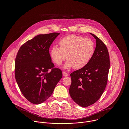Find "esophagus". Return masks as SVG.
Instances as JSON below:
<instances>
[{"label": "esophagus", "mask_w": 129, "mask_h": 129, "mask_svg": "<svg viewBox=\"0 0 129 129\" xmlns=\"http://www.w3.org/2000/svg\"><path fill=\"white\" fill-rule=\"evenodd\" d=\"M62 74H63V76H65V77H67V76H68V74L67 73L65 72H63L62 73Z\"/></svg>", "instance_id": "obj_1"}]
</instances>
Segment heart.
<instances>
[{"instance_id": "heart-1", "label": "heart", "mask_w": 129, "mask_h": 129, "mask_svg": "<svg viewBox=\"0 0 129 129\" xmlns=\"http://www.w3.org/2000/svg\"><path fill=\"white\" fill-rule=\"evenodd\" d=\"M59 45L60 47L56 45L52 47L50 55L57 65H60L67 58L66 69H80L86 66L94 55L95 48L91 40L75 35L62 38Z\"/></svg>"}]
</instances>
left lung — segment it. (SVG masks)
I'll return each instance as SVG.
<instances>
[{
  "mask_svg": "<svg viewBox=\"0 0 129 129\" xmlns=\"http://www.w3.org/2000/svg\"><path fill=\"white\" fill-rule=\"evenodd\" d=\"M94 53L88 63L72 73L70 96L75 103L86 107L96 103L104 92L110 69L109 55L105 44L98 37Z\"/></svg>",
  "mask_w": 129,
  "mask_h": 129,
  "instance_id": "obj_1",
  "label": "left lung"
}]
</instances>
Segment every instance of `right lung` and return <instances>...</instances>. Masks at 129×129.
I'll return each mask as SVG.
<instances>
[{"label": "right lung", "instance_id": "1", "mask_svg": "<svg viewBox=\"0 0 129 129\" xmlns=\"http://www.w3.org/2000/svg\"><path fill=\"white\" fill-rule=\"evenodd\" d=\"M59 34L38 35L24 43L16 55L15 79L24 96L32 104H40L49 98L62 77L61 70L54 68L49 54L51 44Z\"/></svg>", "mask_w": 129, "mask_h": 129}]
</instances>
